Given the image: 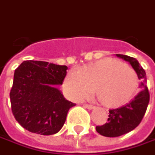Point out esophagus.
I'll use <instances>...</instances> for the list:
<instances>
[{
  "label": "esophagus",
  "instance_id": "34e87169",
  "mask_svg": "<svg viewBox=\"0 0 155 155\" xmlns=\"http://www.w3.org/2000/svg\"><path fill=\"white\" fill-rule=\"evenodd\" d=\"M84 106H85L86 108L90 109V110H91V109H93V108H94V106H92V105H90V104H85V105H84Z\"/></svg>",
  "mask_w": 155,
  "mask_h": 155
}]
</instances>
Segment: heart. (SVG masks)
Wrapping results in <instances>:
<instances>
[{
  "mask_svg": "<svg viewBox=\"0 0 155 155\" xmlns=\"http://www.w3.org/2000/svg\"><path fill=\"white\" fill-rule=\"evenodd\" d=\"M138 84V76L133 68L114 58H104L81 69L70 70L64 88L72 99L77 101L91 97L96 89L102 105L117 107L133 97Z\"/></svg>",
  "mask_w": 155,
  "mask_h": 155,
  "instance_id": "1",
  "label": "heart"
}]
</instances>
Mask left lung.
<instances>
[{
	"label": "left lung",
	"instance_id": "8db88e82",
	"mask_svg": "<svg viewBox=\"0 0 155 155\" xmlns=\"http://www.w3.org/2000/svg\"><path fill=\"white\" fill-rule=\"evenodd\" d=\"M116 56L131 64V66L137 74L138 79L141 81V90L133 99L130 102L127 103L125 106L110 110L107 122L102 126L96 127V130L97 133L108 137H120L137 128L146 114L150 100V94L146 85V72L139 64L138 61L134 58L126 55L116 54Z\"/></svg>",
	"mask_w": 155,
	"mask_h": 155
}]
</instances>
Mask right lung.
I'll use <instances>...</instances> for the list:
<instances>
[{"mask_svg":"<svg viewBox=\"0 0 155 155\" xmlns=\"http://www.w3.org/2000/svg\"><path fill=\"white\" fill-rule=\"evenodd\" d=\"M66 65L27 60L15 70L9 97L12 114L26 130L49 136L63 127L74 106L57 88L66 75Z\"/></svg>","mask_w":155,"mask_h":155,"instance_id":"right-lung-1","label":"right lung"}]
</instances>
